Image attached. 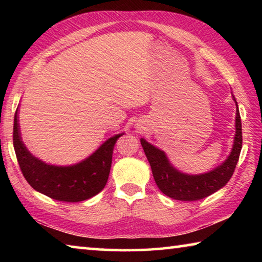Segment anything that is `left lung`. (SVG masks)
<instances>
[{"label": "left lung", "mask_w": 262, "mask_h": 262, "mask_svg": "<svg viewBox=\"0 0 262 262\" xmlns=\"http://www.w3.org/2000/svg\"><path fill=\"white\" fill-rule=\"evenodd\" d=\"M232 99L237 106L236 113V134H234L233 144L227 159L216 166L214 170L206 173L188 174L179 171L172 165L170 159L163 150L149 143L147 140L141 139L142 148L144 150L150 166H151L154 179L156 181L161 192L168 198L180 201H196L224 187L233 174L237 162L241 155L243 135L242 120L239 114L236 98L232 95Z\"/></svg>", "instance_id": "8db88e82"}]
</instances>
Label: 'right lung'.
Returning a JSON list of instances; mask_svg holds the SVG:
<instances>
[{"label": "right lung", "instance_id": "obj_1", "mask_svg": "<svg viewBox=\"0 0 262 262\" xmlns=\"http://www.w3.org/2000/svg\"><path fill=\"white\" fill-rule=\"evenodd\" d=\"M18 111L14 119V148L17 161L31 187L57 201L79 202L91 199L107 183L114 144L120 133L106 140L90 156L73 165H52L33 156L20 135Z\"/></svg>", "mask_w": 262, "mask_h": 262}]
</instances>
